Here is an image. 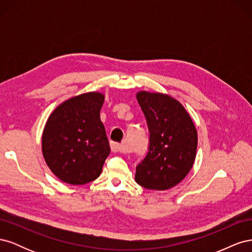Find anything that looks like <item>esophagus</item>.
Segmentation results:
<instances>
[{"mask_svg":"<svg viewBox=\"0 0 252 252\" xmlns=\"http://www.w3.org/2000/svg\"><path fill=\"white\" fill-rule=\"evenodd\" d=\"M110 148L112 152H122V145L119 143H114L111 142L110 143Z\"/></svg>","mask_w":252,"mask_h":252,"instance_id":"34e87169","label":"esophagus"}]
</instances>
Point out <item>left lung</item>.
I'll return each mask as SVG.
<instances>
[{"mask_svg": "<svg viewBox=\"0 0 252 252\" xmlns=\"http://www.w3.org/2000/svg\"><path fill=\"white\" fill-rule=\"evenodd\" d=\"M149 129V149L136 166L135 182L146 189L167 190L178 185L192 168L197 132L186 109L172 96L136 94Z\"/></svg>", "mask_w": 252, "mask_h": 252, "instance_id": "left-lung-1", "label": "left lung"}]
</instances>
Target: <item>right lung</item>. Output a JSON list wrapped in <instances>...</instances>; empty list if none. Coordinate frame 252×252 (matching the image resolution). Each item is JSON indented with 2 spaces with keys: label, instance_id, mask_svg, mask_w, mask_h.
<instances>
[{
  "label": "right lung",
  "instance_id": "1",
  "mask_svg": "<svg viewBox=\"0 0 252 252\" xmlns=\"http://www.w3.org/2000/svg\"><path fill=\"white\" fill-rule=\"evenodd\" d=\"M105 95L87 93L68 98L52 111L42 135V152L52 173L67 184L84 185L102 172L110 154L100 119Z\"/></svg>",
  "mask_w": 252,
  "mask_h": 252
}]
</instances>
